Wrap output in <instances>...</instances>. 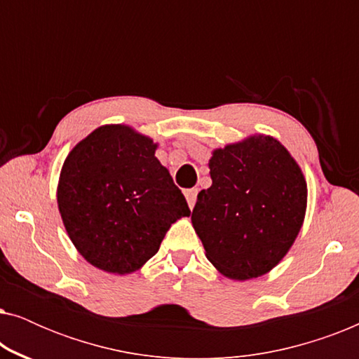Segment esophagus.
<instances>
[{"mask_svg": "<svg viewBox=\"0 0 359 359\" xmlns=\"http://www.w3.org/2000/svg\"><path fill=\"white\" fill-rule=\"evenodd\" d=\"M198 193H199V189H198V188H191V189H186V191H184L186 201H188V204H189V208H191V209L194 208L196 199H198Z\"/></svg>", "mask_w": 359, "mask_h": 359, "instance_id": "obj_1", "label": "esophagus"}]
</instances>
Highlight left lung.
Wrapping results in <instances>:
<instances>
[{
	"label": "left lung",
	"instance_id": "8db88e82",
	"mask_svg": "<svg viewBox=\"0 0 359 359\" xmlns=\"http://www.w3.org/2000/svg\"><path fill=\"white\" fill-rule=\"evenodd\" d=\"M212 186L198 194L193 227L205 257L237 281L266 274L302 227L307 183L281 142L252 135L212 151Z\"/></svg>",
	"mask_w": 359,
	"mask_h": 359
}]
</instances>
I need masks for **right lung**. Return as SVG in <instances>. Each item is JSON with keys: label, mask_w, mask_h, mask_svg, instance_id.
Returning <instances> with one entry per match:
<instances>
[{"label": "right lung", "mask_w": 359, "mask_h": 359, "mask_svg": "<svg viewBox=\"0 0 359 359\" xmlns=\"http://www.w3.org/2000/svg\"><path fill=\"white\" fill-rule=\"evenodd\" d=\"M129 126H102L62 166L57 203L68 237L93 266L129 274L158 252L171 224L188 217L181 189Z\"/></svg>", "instance_id": "obj_1"}]
</instances>
